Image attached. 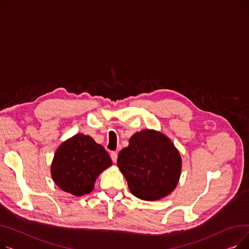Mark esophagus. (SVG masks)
I'll return each mask as SVG.
<instances>
[{
  "instance_id": "obj_1",
  "label": "esophagus",
  "mask_w": 249,
  "mask_h": 249,
  "mask_svg": "<svg viewBox=\"0 0 249 249\" xmlns=\"http://www.w3.org/2000/svg\"><path fill=\"white\" fill-rule=\"evenodd\" d=\"M110 155H111V159H112L113 162H116V161H117V159H118V153L115 152V151H112V152L110 153Z\"/></svg>"
}]
</instances>
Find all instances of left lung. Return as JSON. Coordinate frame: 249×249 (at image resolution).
I'll return each mask as SVG.
<instances>
[{"mask_svg":"<svg viewBox=\"0 0 249 249\" xmlns=\"http://www.w3.org/2000/svg\"><path fill=\"white\" fill-rule=\"evenodd\" d=\"M117 165L130 192L144 201H158L176 189L181 173V158L163 133L144 129L134 133L118 155Z\"/></svg>","mask_w":249,"mask_h":249,"instance_id":"1","label":"left lung"}]
</instances>
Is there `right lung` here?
Instances as JSON below:
<instances>
[{"label": "right lung", "instance_id": "right-lung-1", "mask_svg": "<svg viewBox=\"0 0 249 249\" xmlns=\"http://www.w3.org/2000/svg\"><path fill=\"white\" fill-rule=\"evenodd\" d=\"M111 165L110 155L101 144L77 133L58 146L50 171L60 190L81 197L93 191L98 177Z\"/></svg>", "mask_w": 249, "mask_h": 249}]
</instances>
